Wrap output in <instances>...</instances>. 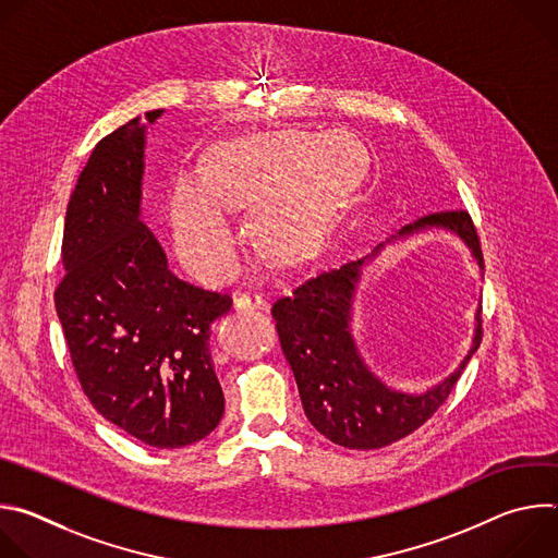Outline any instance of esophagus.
I'll return each instance as SVG.
<instances>
[{"mask_svg": "<svg viewBox=\"0 0 558 558\" xmlns=\"http://www.w3.org/2000/svg\"><path fill=\"white\" fill-rule=\"evenodd\" d=\"M265 304V300H263V295H238L235 298V302H233V306H235V311H245V313H250V311H258L260 306Z\"/></svg>", "mask_w": 558, "mask_h": 558, "instance_id": "1", "label": "esophagus"}]
</instances>
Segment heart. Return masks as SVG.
Wrapping results in <instances>:
<instances>
[{
  "label": "heart",
  "instance_id": "b5f03b06",
  "mask_svg": "<svg viewBox=\"0 0 558 558\" xmlns=\"http://www.w3.org/2000/svg\"><path fill=\"white\" fill-rule=\"evenodd\" d=\"M349 145L304 132L252 134L220 143L205 177H183L168 201L174 247L190 271L222 282L238 269L241 233L229 209L255 201L260 243L284 263L311 258L327 241L336 209L351 187ZM355 170L362 156L353 149Z\"/></svg>",
  "mask_w": 558,
  "mask_h": 558
}]
</instances>
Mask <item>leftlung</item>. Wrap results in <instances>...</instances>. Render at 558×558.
<instances>
[{
  "label": "left lung",
  "instance_id": "1",
  "mask_svg": "<svg viewBox=\"0 0 558 558\" xmlns=\"http://www.w3.org/2000/svg\"><path fill=\"white\" fill-rule=\"evenodd\" d=\"M433 227L457 233L484 267L480 235L465 209L428 214L407 225L400 235ZM379 250L381 245L373 256ZM366 258L323 271L293 289L291 295L280 298L271 308L308 422L317 433L351 450L384 448L424 426L446 402L472 353L482 344L480 308L472 349L441 384L422 395L386 386L364 364L351 336L353 293Z\"/></svg>",
  "mask_w": 558,
  "mask_h": 558
}]
</instances>
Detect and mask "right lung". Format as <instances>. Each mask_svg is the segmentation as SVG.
<instances>
[{
  "mask_svg": "<svg viewBox=\"0 0 558 558\" xmlns=\"http://www.w3.org/2000/svg\"><path fill=\"white\" fill-rule=\"evenodd\" d=\"M143 149L141 117L95 145L68 203L54 306L90 404L147 446L183 448L225 413L209 327L231 298L168 269L138 218Z\"/></svg>",
  "mask_w": 558,
  "mask_h": 558,
  "instance_id": "1",
  "label": "right lung"
}]
</instances>
